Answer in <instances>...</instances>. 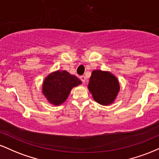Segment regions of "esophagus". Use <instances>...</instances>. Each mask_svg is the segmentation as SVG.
<instances>
[{"instance_id":"esophagus-1","label":"esophagus","mask_w":159,"mask_h":159,"mask_svg":"<svg viewBox=\"0 0 159 159\" xmlns=\"http://www.w3.org/2000/svg\"><path fill=\"white\" fill-rule=\"evenodd\" d=\"M80 79L81 80V81L83 82V83H85V81H86V77H85L84 75L81 76V77H80Z\"/></svg>"}]
</instances>
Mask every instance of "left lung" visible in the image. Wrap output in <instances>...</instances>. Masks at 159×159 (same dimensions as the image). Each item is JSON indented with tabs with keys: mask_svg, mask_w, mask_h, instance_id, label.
I'll list each match as a JSON object with an SVG mask.
<instances>
[{
	"mask_svg": "<svg viewBox=\"0 0 159 159\" xmlns=\"http://www.w3.org/2000/svg\"><path fill=\"white\" fill-rule=\"evenodd\" d=\"M88 89L94 100L102 105L114 102L120 90L117 78L109 72L93 71L88 84Z\"/></svg>",
	"mask_w": 159,
	"mask_h": 159,
	"instance_id": "obj_1",
	"label": "left lung"
}]
</instances>
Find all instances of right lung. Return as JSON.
<instances>
[{
	"label": "right lung",
	"instance_id": "add662e5",
	"mask_svg": "<svg viewBox=\"0 0 159 159\" xmlns=\"http://www.w3.org/2000/svg\"><path fill=\"white\" fill-rule=\"evenodd\" d=\"M76 76L66 71H57L48 75L43 84V93L51 104L59 105L68 98L71 90L81 84Z\"/></svg>",
	"mask_w": 159,
	"mask_h": 159
}]
</instances>
